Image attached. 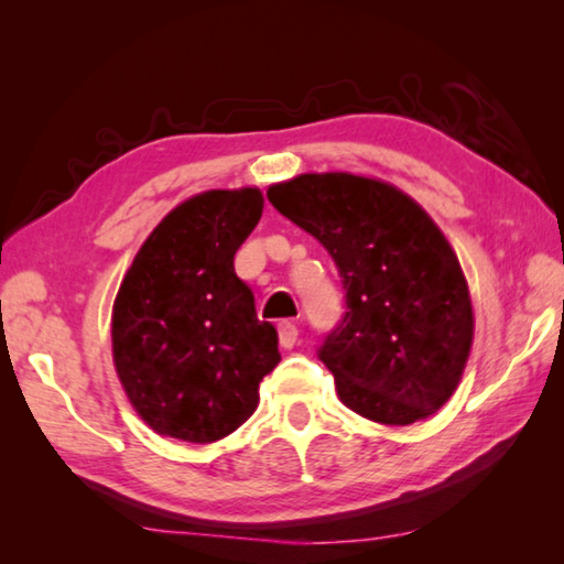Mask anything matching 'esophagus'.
I'll use <instances>...</instances> for the list:
<instances>
[{"label": "esophagus", "mask_w": 564, "mask_h": 564, "mask_svg": "<svg viewBox=\"0 0 564 564\" xmlns=\"http://www.w3.org/2000/svg\"><path fill=\"white\" fill-rule=\"evenodd\" d=\"M279 340H281V348H293L295 340H299V326H295V323L283 321L279 326Z\"/></svg>", "instance_id": "esophagus-1"}]
</instances>
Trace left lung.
<instances>
[{
	"label": "left lung",
	"mask_w": 564,
	"mask_h": 564,
	"mask_svg": "<svg viewBox=\"0 0 564 564\" xmlns=\"http://www.w3.org/2000/svg\"><path fill=\"white\" fill-rule=\"evenodd\" d=\"M269 202L336 261L346 313L318 358L352 413L410 425L447 403L473 346V305L433 218L386 181L301 174Z\"/></svg>",
	"instance_id": "8db88e82"
}]
</instances>
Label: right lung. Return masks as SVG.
<instances>
[{"label":"right lung","instance_id":"add662e5","mask_svg":"<svg viewBox=\"0 0 564 564\" xmlns=\"http://www.w3.org/2000/svg\"><path fill=\"white\" fill-rule=\"evenodd\" d=\"M263 214L259 188L204 191L139 248L111 313L113 366L159 435L214 443L259 405L279 333L256 316L234 256Z\"/></svg>","mask_w":564,"mask_h":564}]
</instances>
